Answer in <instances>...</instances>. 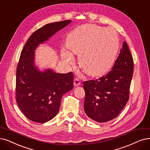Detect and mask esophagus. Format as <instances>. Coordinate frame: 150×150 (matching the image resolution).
<instances>
[{"mask_svg": "<svg viewBox=\"0 0 150 150\" xmlns=\"http://www.w3.org/2000/svg\"><path fill=\"white\" fill-rule=\"evenodd\" d=\"M81 85V81L78 78H75L74 80V86L78 87Z\"/></svg>", "mask_w": 150, "mask_h": 150, "instance_id": "1", "label": "esophagus"}]
</instances>
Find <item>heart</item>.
Wrapping results in <instances>:
<instances>
[{"mask_svg": "<svg viewBox=\"0 0 150 150\" xmlns=\"http://www.w3.org/2000/svg\"><path fill=\"white\" fill-rule=\"evenodd\" d=\"M67 47L71 52L79 55V64L86 73L98 76L106 73L112 67L118 53L119 41L117 33L112 29L86 25L69 34ZM62 56L67 63L73 61L64 49H62Z\"/></svg>", "mask_w": 150, "mask_h": 150, "instance_id": "heart-1", "label": "heart"}]
</instances>
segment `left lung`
<instances>
[{"mask_svg":"<svg viewBox=\"0 0 150 150\" xmlns=\"http://www.w3.org/2000/svg\"><path fill=\"white\" fill-rule=\"evenodd\" d=\"M133 71V58L124 42L111 71L97 80L83 82V108L88 117L105 122L119 115L129 100Z\"/></svg>","mask_w":150,"mask_h":150,"instance_id":"1","label":"left lung"}]
</instances>
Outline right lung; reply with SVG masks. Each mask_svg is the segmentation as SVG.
<instances>
[{"label":"right lung","instance_id":"add662e5","mask_svg":"<svg viewBox=\"0 0 150 150\" xmlns=\"http://www.w3.org/2000/svg\"><path fill=\"white\" fill-rule=\"evenodd\" d=\"M71 20L47 24L30 36L21 51L16 76V102L27 118L45 123L59 111L62 96L73 88V74L57 73L52 69L43 71L35 65V50Z\"/></svg>","mask_w":150,"mask_h":150}]
</instances>
